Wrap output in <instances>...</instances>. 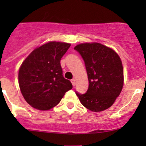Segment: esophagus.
Returning a JSON list of instances; mask_svg holds the SVG:
<instances>
[{
	"instance_id": "1",
	"label": "esophagus",
	"mask_w": 146,
	"mask_h": 146,
	"mask_svg": "<svg viewBox=\"0 0 146 146\" xmlns=\"http://www.w3.org/2000/svg\"><path fill=\"white\" fill-rule=\"evenodd\" d=\"M71 82H72V85H73V86H75V85H76V80H75V79H72Z\"/></svg>"
}]
</instances>
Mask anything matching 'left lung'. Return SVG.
I'll return each instance as SVG.
<instances>
[{"label":"left lung","mask_w":146,"mask_h":146,"mask_svg":"<svg viewBox=\"0 0 146 146\" xmlns=\"http://www.w3.org/2000/svg\"><path fill=\"white\" fill-rule=\"evenodd\" d=\"M85 62L89 86L85 94L76 92L80 102L92 111L110 108L120 95L123 70L118 54L100 43H83L75 46Z\"/></svg>","instance_id":"1"}]
</instances>
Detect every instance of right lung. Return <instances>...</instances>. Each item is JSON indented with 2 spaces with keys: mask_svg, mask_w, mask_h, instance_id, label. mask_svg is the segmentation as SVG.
<instances>
[{
  "mask_svg": "<svg viewBox=\"0 0 146 146\" xmlns=\"http://www.w3.org/2000/svg\"><path fill=\"white\" fill-rule=\"evenodd\" d=\"M70 46L65 42H48L35 48L22 64L19 85L25 100L34 108L51 110L73 88L63 76L60 64Z\"/></svg>",
  "mask_w": 146,
  "mask_h": 146,
  "instance_id": "right-lung-1",
  "label": "right lung"
}]
</instances>
